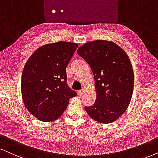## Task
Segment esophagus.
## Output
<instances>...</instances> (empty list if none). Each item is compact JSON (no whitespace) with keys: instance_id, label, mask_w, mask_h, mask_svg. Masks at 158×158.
I'll return each instance as SVG.
<instances>
[{"instance_id":"obj_1","label":"esophagus","mask_w":158,"mask_h":158,"mask_svg":"<svg viewBox=\"0 0 158 158\" xmlns=\"http://www.w3.org/2000/svg\"><path fill=\"white\" fill-rule=\"evenodd\" d=\"M83 93H84V89H81L80 90L78 91V95H81Z\"/></svg>"}]
</instances>
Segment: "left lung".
Segmentation results:
<instances>
[{"label":"left lung","instance_id":"left-lung-1","mask_svg":"<svg viewBox=\"0 0 158 158\" xmlns=\"http://www.w3.org/2000/svg\"><path fill=\"white\" fill-rule=\"evenodd\" d=\"M77 54L91 68L97 98L85 111L101 123H110L126 111L134 87V74L128 56L118 45L102 40L91 41Z\"/></svg>","mask_w":158,"mask_h":158}]
</instances>
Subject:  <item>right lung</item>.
Wrapping results in <instances>:
<instances>
[{
    "mask_svg": "<svg viewBox=\"0 0 158 158\" xmlns=\"http://www.w3.org/2000/svg\"><path fill=\"white\" fill-rule=\"evenodd\" d=\"M77 44L59 41L39 48L24 67L21 80L23 99L27 109L39 120L50 122L64 112L77 92L67 84V65Z\"/></svg>",
    "mask_w": 158,
    "mask_h": 158,
    "instance_id": "1",
    "label": "right lung"
}]
</instances>
